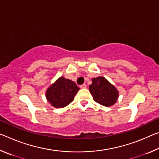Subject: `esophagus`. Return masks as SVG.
I'll return each mask as SVG.
<instances>
[{
  "label": "esophagus",
  "mask_w": 159,
  "mask_h": 159,
  "mask_svg": "<svg viewBox=\"0 0 159 159\" xmlns=\"http://www.w3.org/2000/svg\"><path fill=\"white\" fill-rule=\"evenodd\" d=\"M80 88H86V85L85 84H83L80 86Z\"/></svg>",
  "instance_id": "obj_1"
}]
</instances>
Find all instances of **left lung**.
Segmentation results:
<instances>
[{
	"label": "left lung",
	"mask_w": 159,
	"mask_h": 159,
	"mask_svg": "<svg viewBox=\"0 0 159 159\" xmlns=\"http://www.w3.org/2000/svg\"><path fill=\"white\" fill-rule=\"evenodd\" d=\"M89 90L93 99L105 107L114 104L118 98V90L105 78L99 76L93 79Z\"/></svg>",
	"instance_id": "left-lung-1"
}]
</instances>
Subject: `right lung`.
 <instances>
[{
    "label": "right lung",
    "mask_w": 159,
    "mask_h": 159,
    "mask_svg": "<svg viewBox=\"0 0 159 159\" xmlns=\"http://www.w3.org/2000/svg\"><path fill=\"white\" fill-rule=\"evenodd\" d=\"M79 88L74 81L60 77L48 88L46 92L48 101L55 108H63L74 100Z\"/></svg>",
    "instance_id": "1"
}]
</instances>
